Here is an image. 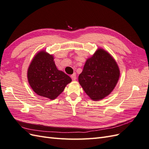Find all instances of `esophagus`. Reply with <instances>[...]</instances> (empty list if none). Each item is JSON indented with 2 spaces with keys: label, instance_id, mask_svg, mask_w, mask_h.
Returning <instances> with one entry per match:
<instances>
[{
  "label": "esophagus",
  "instance_id": "1",
  "mask_svg": "<svg viewBox=\"0 0 149 149\" xmlns=\"http://www.w3.org/2000/svg\"><path fill=\"white\" fill-rule=\"evenodd\" d=\"M71 79H73V80H76V74L75 73H73V74L71 76Z\"/></svg>",
  "mask_w": 149,
  "mask_h": 149
}]
</instances>
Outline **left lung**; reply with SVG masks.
Listing matches in <instances>:
<instances>
[{
    "mask_svg": "<svg viewBox=\"0 0 149 149\" xmlns=\"http://www.w3.org/2000/svg\"><path fill=\"white\" fill-rule=\"evenodd\" d=\"M119 76V66L113 57L104 49L98 48L86 61L78 81L87 95L96 101L113 91Z\"/></svg>",
    "mask_w": 149,
    "mask_h": 149,
    "instance_id": "obj_1",
    "label": "left lung"
}]
</instances>
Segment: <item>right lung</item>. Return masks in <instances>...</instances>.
<instances>
[{
    "mask_svg": "<svg viewBox=\"0 0 149 149\" xmlns=\"http://www.w3.org/2000/svg\"><path fill=\"white\" fill-rule=\"evenodd\" d=\"M27 78L33 91L38 95L53 100L63 91L71 79L57 69L52 55L45 51L36 54L29 67Z\"/></svg>",
    "mask_w": 149,
    "mask_h": 149,
    "instance_id": "1",
    "label": "right lung"
}]
</instances>
